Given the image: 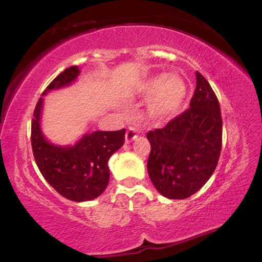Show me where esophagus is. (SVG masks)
Returning <instances> with one entry per match:
<instances>
[{
  "label": "esophagus",
  "mask_w": 262,
  "mask_h": 262,
  "mask_svg": "<svg viewBox=\"0 0 262 262\" xmlns=\"http://www.w3.org/2000/svg\"><path fill=\"white\" fill-rule=\"evenodd\" d=\"M137 137H138L137 129L134 127H129L127 133H125V143H130V141H133Z\"/></svg>",
  "instance_id": "1"
}]
</instances>
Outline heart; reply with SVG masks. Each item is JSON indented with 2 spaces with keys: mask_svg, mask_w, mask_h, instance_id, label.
Listing matches in <instances>:
<instances>
[{
  "mask_svg": "<svg viewBox=\"0 0 262 262\" xmlns=\"http://www.w3.org/2000/svg\"><path fill=\"white\" fill-rule=\"evenodd\" d=\"M139 92L144 96L152 95L148 106L150 116L165 119L181 108L187 95V85L179 76L156 75L140 83Z\"/></svg>",
  "mask_w": 262,
  "mask_h": 262,
  "instance_id": "heart-1",
  "label": "heart"
}]
</instances>
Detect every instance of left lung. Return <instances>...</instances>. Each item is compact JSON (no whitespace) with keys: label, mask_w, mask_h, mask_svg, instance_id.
I'll use <instances>...</instances> for the list:
<instances>
[{"label":"left lung","mask_w":262,"mask_h":262,"mask_svg":"<svg viewBox=\"0 0 262 262\" xmlns=\"http://www.w3.org/2000/svg\"><path fill=\"white\" fill-rule=\"evenodd\" d=\"M197 85L189 108L164 128L150 130L148 172L159 193L185 200L213 175L222 150L223 122L217 96L196 73Z\"/></svg>","instance_id":"left-lung-1"}]
</instances>
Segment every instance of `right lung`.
Returning a JSON list of instances; mask_svg holds the SVG:
<instances>
[{"mask_svg": "<svg viewBox=\"0 0 262 262\" xmlns=\"http://www.w3.org/2000/svg\"><path fill=\"white\" fill-rule=\"evenodd\" d=\"M77 66L65 69L48 85L41 96L70 85L79 76ZM43 98H39L32 119V149L39 171L58 193L74 202L97 198L110 181L108 160L124 144L125 129L85 134L74 146L49 143L41 133Z\"/></svg>", "mask_w": 262, "mask_h": 262, "instance_id": "add662e5", "label": "right lung"}]
</instances>
